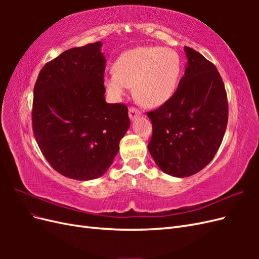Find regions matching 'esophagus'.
<instances>
[{"mask_svg": "<svg viewBox=\"0 0 259 259\" xmlns=\"http://www.w3.org/2000/svg\"><path fill=\"white\" fill-rule=\"evenodd\" d=\"M139 114H140V111L138 110L137 108H135V107H130V109H128V115H130V117H131L132 120L136 119V117H137Z\"/></svg>", "mask_w": 259, "mask_h": 259, "instance_id": "esophagus-1", "label": "esophagus"}]
</instances>
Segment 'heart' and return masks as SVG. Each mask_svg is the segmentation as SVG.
Masks as SVG:
<instances>
[{"mask_svg":"<svg viewBox=\"0 0 259 259\" xmlns=\"http://www.w3.org/2000/svg\"><path fill=\"white\" fill-rule=\"evenodd\" d=\"M115 70L105 76L107 91L115 98L134 85L135 96L146 107H159L170 98L180 75L176 52L158 46H139L116 59Z\"/></svg>","mask_w":259,"mask_h":259,"instance_id":"1","label":"heart"}]
</instances>
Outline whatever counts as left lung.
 Listing matches in <instances>:
<instances>
[{"instance_id": "8db88e82", "label": "left lung", "mask_w": 259, "mask_h": 259, "mask_svg": "<svg viewBox=\"0 0 259 259\" xmlns=\"http://www.w3.org/2000/svg\"><path fill=\"white\" fill-rule=\"evenodd\" d=\"M185 75L166 103L147 112L152 123L149 152L164 173L188 177L213 160L228 123L225 84L213 62L191 48Z\"/></svg>"}]
</instances>
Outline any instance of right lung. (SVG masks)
Returning a JSON list of instances; mask_svg holds the SVG:
<instances>
[{
  "mask_svg": "<svg viewBox=\"0 0 259 259\" xmlns=\"http://www.w3.org/2000/svg\"><path fill=\"white\" fill-rule=\"evenodd\" d=\"M101 46L65 51L43 66L34 85L35 140L51 166L71 179L104 175L130 127L127 106L105 101Z\"/></svg>",
  "mask_w": 259,
  "mask_h": 259,
  "instance_id": "right-lung-1",
  "label": "right lung"
}]
</instances>
